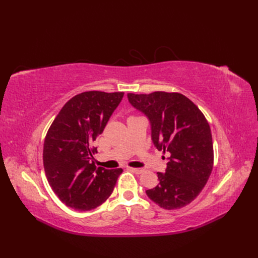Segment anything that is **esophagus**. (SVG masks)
<instances>
[{
    "mask_svg": "<svg viewBox=\"0 0 258 258\" xmlns=\"http://www.w3.org/2000/svg\"><path fill=\"white\" fill-rule=\"evenodd\" d=\"M130 170L132 171V172H135L137 174H141L144 172V169H142V168H130Z\"/></svg>",
    "mask_w": 258,
    "mask_h": 258,
    "instance_id": "obj_1",
    "label": "esophagus"
}]
</instances>
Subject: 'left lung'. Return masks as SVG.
<instances>
[{
    "instance_id": "1",
    "label": "left lung",
    "mask_w": 258,
    "mask_h": 258,
    "mask_svg": "<svg viewBox=\"0 0 258 258\" xmlns=\"http://www.w3.org/2000/svg\"><path fill=\"white\" fill-rule=\"evenodd\" d=\"M130 104L146 115L158 151L171 156L159 184L146 195L166 210L187 206L204 189L213 169V142L209 122L191 101L177 92L128 93Z\"/></svg>"
}]
</instances>
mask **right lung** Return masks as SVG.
<instances>
[{"label":"right lung","instance_id":"obj_1","mask_svg":"<svg viewBox=\"0 0 258 258\" xmlns=\"http://www.w3.org/2000/svg\"><path fill=\"white\" fill-rule=\"evenodd\" d=\"M122 97L123 92H82L68 101L48 129L43 150L45 173L66 206L89 211L111 196L122 169L96 167L92 143Z\"/></svg>","mask_w":258,"mask_h":258}]
</instances>
